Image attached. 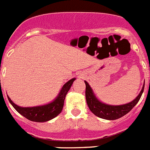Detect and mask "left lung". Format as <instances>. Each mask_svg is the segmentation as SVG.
<instances>
[{
	"instance_id": "obj_1",
	"label": "left lung",
	"mask_w": 150,
	"mask_h": 150,
	"mask_svg": "<svg viewBox=\"0 0 150 150\" xmlns=\"http://www.w3.org/2000/svg\"><path fill=\"white\" fill-rule=\"evenodd\" d=\"M84 82L86 83V99L88 107L96 116L105 120H116L128 113L139 102V98L143 93L144 85H145V82H144L140 93L132 102L120 105H112L105 104L104 102L98 100L95 96L93 89L91 88L89 84L86 81Z\"/></svg>"
}]
</instances>
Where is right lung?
<instances>
[{"mask_svg": "<svg viewBox=\"0 0 150 150\" xmlns=\"http://www.w3.org/2000/svg\"><path fill=\"white\" fill-rule=\"evenodd\" d=\"M76 78L67 81L61 88L60 93L52 102L43 105L33 107H21L16 105L7 96L9 102L15 109L25 118L35 122H46L57 117L62 112L66 95L70 90L71 86Z\"/></svg>", "mask_w": 150, "mask_h": 150, "instance_id": "add662e5", "label": "right lung"}]
</instances>
